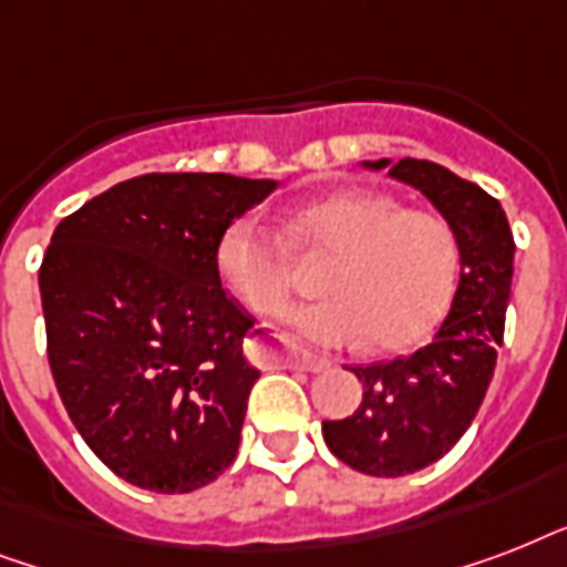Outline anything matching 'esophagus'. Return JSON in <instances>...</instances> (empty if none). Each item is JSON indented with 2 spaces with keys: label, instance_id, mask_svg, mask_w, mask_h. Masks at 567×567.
Instances as JSON below:
<instances>
[{
  "label": "esophagus",
  "instance_id": "34e87169",
  "mask_svg": "<svg viewBox=\"0 0 567 567\" xmlns=\"http://www.w3.org/2000/svg\"><path fill=\"white\" fill-rule=\"evenodd\" d=\"M252 359L265 368H300V371L320 373L327 371L329 359L315 353H306V350H285L279 344H267V341H256L252 344Z\"/></svg>",
  "mask_w": 567,
  "mask_h": 567
}]
</instances>
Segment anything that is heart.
Here are the masks:
<instances>
[{
  "label": "heart",
  "instance_id": "1",
  "mask_svg": "<svg viewBox=\"0 0 567 567\" xmlns=\"http://www.w3.org/2000/svg\"><path fill=\"white\" fill-rule=\"evenodd\" d=\"M285 238L302 252H332L320 297L285 315L288 332L320 347L403 350L444 318L458 279V238L441 214L403 208L377 190H338L288 214ZM226 291L256 315L291 293L288 249L256 217H238L217 240Z\"/></svg>",
  "mask_w": 567,
  "mask_h": 567
}]
</instances>
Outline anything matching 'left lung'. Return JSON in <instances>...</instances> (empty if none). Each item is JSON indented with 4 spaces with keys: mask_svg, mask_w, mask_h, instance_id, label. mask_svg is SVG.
Returning a JSON list of instances; mask_svg holds the SVG:
<instances>
[{
    "mask_svg": "<svg viewBox=\"0 0 567 567\" xmlns=\"http://www.w3.org/2000/svg\"><path fill=\"white\" fill-rule=\"evenodd\" d=\"M412 185L456 229L458 285L432 341L391 362L347 368L362 382V403L344 421H323L327 447L368 476H405L439 462L483 405L503 344L512 291L509 220L474 182L417 158L362 162Z\"/></svg>",
    "mask_w": 567,
    "mask_h": 567,
    "instance_id": "8db88e82",
    "label": "left lung"
}]
</instances>
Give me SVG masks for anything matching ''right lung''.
<instances>
[{"label": "right lung", "instance_id": "obj_1", "mask_svg": "<svg viewBox=\"0 0 567 567\" xmlns=\"http://www.w3.org/2000/svg\"><path fill=\"white\" fill-rule=\"evenodd\" d=\"M279 179L150 173L58 223L40 302L49 368L87 447L126 483L188 494L235 462L258 371L217 240Z\"/></svg>", "mask_w": 567, "mask_h": 567}]
</instances>
